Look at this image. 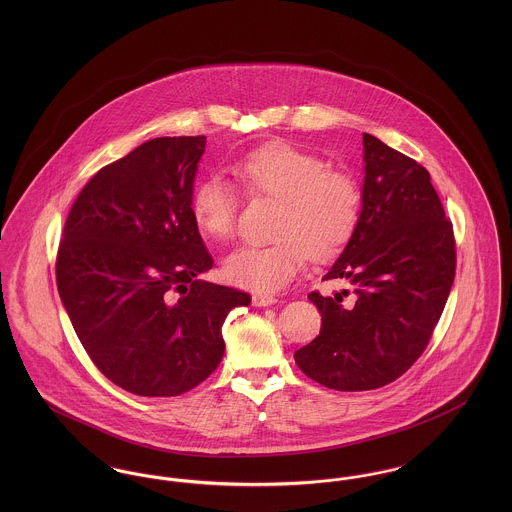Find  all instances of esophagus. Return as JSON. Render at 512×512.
Returning a JSON list of instances; mask_svg holds the SVG:
<instances>
[{
	"label": "esophagus",
	"instance_id": "esophagus-1",
	"mask_svg": "<svg viewBox=\"0 0 512 512\" xmlns=\"http://www.w3.org/2000/svg\"><path fill=\"white\" fill-rule=\"evenodd\" d=\"M278 299L274 297V295H267V293H255L253 297H251V303L255 305V307H268V305H274Z\"/></svg>",
	"mask_w": 512,
	"mask_h": 512
}]
</instances>
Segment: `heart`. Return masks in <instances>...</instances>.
I'll use <instances>...</instances> for the list:
<instances>
[{
  "mask_svg": "<svg viewBox=\"0 0 512 512\" xmlns=\"http://www.w3.org/2000/svg\"><path fill=\"white\" fill-rule=\"evenodd\" d=\"M249 197L280 201L272 222L274 242L245 245L224 261L228 282L251 292L272 293L288 286L307 259L328 261L357 230L363 190L357 178L330 169L317 153L272 144L249 151L232 167ZM192 217L211 240L234 236L240 197L230 180L211 174L195 186Z\"/></svg>",
  "mask_w": 512,
  "mask_h": 512,
  "instance_id": "1",
  "label": "heart"
}]
</instances>
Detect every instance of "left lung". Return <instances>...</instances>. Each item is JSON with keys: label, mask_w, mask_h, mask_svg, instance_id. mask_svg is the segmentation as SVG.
I'll return each mask as SVG.
<instances>
[{"label": "left lung", "mask_w": 512, "mask_h": 512, "mask_svg": "<svg viewBox=\"0 0 512 512\" xmlns=\"http://www.w3.org/2000/svg\"><path fill=\"white\" fill-rule=\"evenodd\" d=\"M363 211L355 234L322 280L349 290L309 293L320 334L295 351V363L320 386L382 388L424 353L455 280L453 224L430 172L363 134Z\"/></svg>", "instance_id": "8db88e82"}]
</instances>
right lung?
<instances>
[{"instance_id":"1","label":"right lung","mask_w":512,"mask_h":512,"mask_svg":"<svg viewBox=\"0 0 512 512\" xmlns=\"http://www.w3.org/2000/svg\"><path fill=\"white\" fill-rule=\"evenodd\" d=\"M205 136L155 138L99 169L76 197L55 276L103 376L144 397L194 390L224 355L222 322L249 293L197 280L213 259L192 217Z\"/></svg>"}]
</instances>
